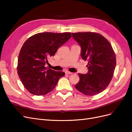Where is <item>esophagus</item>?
<instances>
[{
	"mask_svg": "<svg viewBox=\"0 0 132 132\" xmlns=\"http://www.w3.org/2000/svg\"><path fill=\"white\" fill-rule=\"evenodd\" d=\"M65 74H66L67 75H70V74H72V72H70V71H65Z\"/></svg>",
	"mask_w": 132,
	"mask_h": 132,
	"instance_id": "esophagus-1",
	"label": "esophagus"
}]
</instances>
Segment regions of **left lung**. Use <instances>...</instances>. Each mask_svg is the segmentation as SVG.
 Segmentation results:
<instances>
[{"mask_svg":"<svg viewBox=\"0 0 132 132\" xmlns=\"http://www.w3.org/2000/svg\"><path fill=\"white\" fill-rule=\"evenodd\" d=\"M81 47L82 60L88 61L87 74H79L80 81L75 88L87 95L102 92L110 84L115 69V53L108 40L94 32L72 33Z\"/></svg>","mask_w":132,"mask_h":132,"instance_id":"1","label":"left lung"}]
</instances>
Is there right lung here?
Returning <instances> with one entry per match:
<instances>
[{
  "label": "right lung",
  "instance_id": "1",
  "mask_svg": "<svg viewBox=\"0 0 132 132\" xmlns=\"http://www.w3.org/2000/svg\"><path fill=\"white\" fill-rule=\"evenodd\" d=\"M71 37L70 33H40L27 39L18 58L17 73L24 87L36 95L46 94L65 75L45 67L48 58Z\"/></svg>",
  "mask_w": 132,
  "mask_h": 132
}]
</instances>
